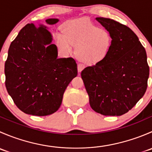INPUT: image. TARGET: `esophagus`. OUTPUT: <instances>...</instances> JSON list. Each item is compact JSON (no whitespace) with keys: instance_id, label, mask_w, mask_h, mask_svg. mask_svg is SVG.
<instances>
[{"instance_id":"34e87169","label":"esophagus","mask_w":152,"mask_h":152,"mask_svg":"<svg viewBox=\"0 0 152 152\" xmlns=\"http://www.w3.org/2000/svg\"><path fill=\"white\" fill-rule=\"evenodd\" d=\"M77 67H78V71L81 72L84 68H85V65L82 63H79L77 65Z\"/></svg>"}]
</instances>
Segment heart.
<instances>
[{
  "label": "heart",
  "mask_w": 152,
  "mask_h": 152,
  "mask_svg": "<svg viewBox=\"0 0 152 152\" xmlns=\"http://www.w3.org/2000/svg\"><path fill=\"white\" fill-rule=\"evenodd\" d=\"M54 39L58 48L64 54L72 52L82 62L95 64L107 56L112 44L110 32L99 28L87 18L71 20L65 23L62 32H56Z\"/></svg>",
  "instance_id": "heart-1"
}]
</instances>
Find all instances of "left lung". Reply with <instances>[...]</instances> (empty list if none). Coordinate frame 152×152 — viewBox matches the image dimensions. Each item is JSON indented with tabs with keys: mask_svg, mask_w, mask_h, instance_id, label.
I'll return each instance as SVG.
<instances>
[{
	"mask_svg": "<svg viewBox=\"0 0 152 152\" xmlns=\"http://www.w3.org/2000/svg\"><path fill=\"white\" fill-rule=\"evenodd\" d=\"M110 32L107 56L81 73L91 108L103 115L119 116L145 94L149 67L145 48L129 27L114 20L96 18Z\"/></svg>",
	"mask_w": 152,
	"mask_h": 152,
	"instance_id": "1",
	"label": "left lung"
}]
</instances>
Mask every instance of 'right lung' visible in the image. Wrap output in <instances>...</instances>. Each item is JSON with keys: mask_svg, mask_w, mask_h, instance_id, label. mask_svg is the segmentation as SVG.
Masks as SVG:
<instances>
[{"mask_svg": "<svg viewBox=\"0 0 152 152\" xmlns=\"http://www.w3.org/2000/svg\"><path fill=\"white\" fill-rule=\"evenodd\" d=\"M50 25L58 19L46 20ZM47 27L26 25L11 43L5 62V85L14 103L23 113L45 116L56 112L63 94L77 76L74 59L57 58Z\"/></svg>", "mask_w": 152, "mask_h": 152, "instance_id": "add662e5", "label": "right lung"}]
</instances>
